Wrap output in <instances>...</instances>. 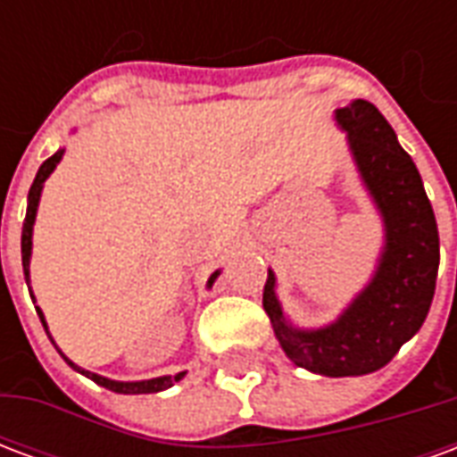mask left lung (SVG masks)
<instances>
[{"mask_svg":"<svg viewBox=\"0 0 457 457\" xmlns=\"http://www.w3.org/2000/svg\"><path fill=\"white\" fill-rule=\"evenodd\" d=\"M336 121L347 131L357 170L382 212L384 249L377 271L336 323L318 330L288 323L271 269L262 303L291 362L326 377H357L382 370L419 333L436 291L441 245L419 169L382 112L367 100H354L336 110Z\"/></svg>","mask_w":457,"mask_h":457,"instance_id":"obj_1","label":"left lung"}]
</instances>
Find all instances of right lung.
I'll list each match as a JSON object with an SVG mask.
<instances>
[{
  "label": "right lung",
  "mask_w": 457,
  "mask_h": 457,
  "mask_svg": "<svg viewBox=\"0 0 457 457\" xmlns=\"http://www.w3.org/2000/svg\"><path fill=\"white\" fill-rule=\"evenodd\" d=\"M63 159V149L55 151L51 159H46L44 163H41V169H38V173H36L34 183H31V190H29V208H26V220H24V229H21V264H24V277H26V284H29V259H31V235H34V220H36V210H38V200H41V190H44V180L54 173V169L58 166V161ZM220 271H215L212 277L208 278V287H212V281L218 278ZM29 291H31V287H29ZM34 298V296H31ZM36 303V298H34ZM36 313H38V318H41V323H44L46 333H48V326H46V318L44 313H41V308L36 306ZM51 337V336H48ZM55 345V343H54ZM58 350V347H55ZM61 353V350H58ZM63 354V353H61ZM63 360L73 370H78L80 374H85V377H90L95 384H100V386H104V389H110V392H117V394H154V392H163V389H169V386H173V384L179 382V379H183L186 377V372H179V374H166V377H156V379H144V382H114V379H107V377H100V374L95 372H87V370H83V367H78L75 362H71L68 357L63 354Z\"/></svg>",
  "instance_id": "add662e5"
}]
</instances>
